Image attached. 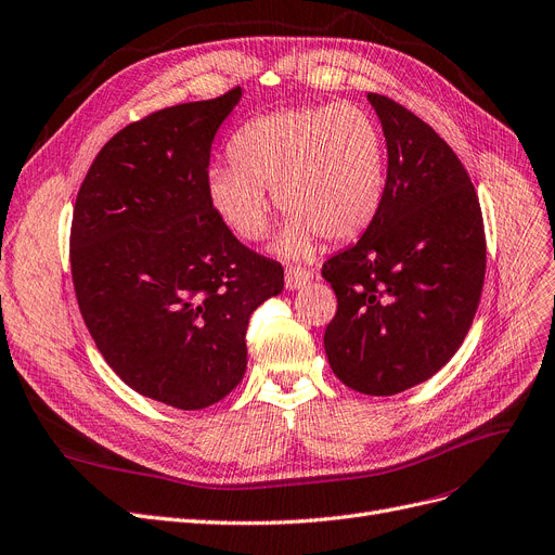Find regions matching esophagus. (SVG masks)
I'll list each match as a JSON object with an SVG mask.
<instances>
[{"mask_svg": "<svg viewBox=\"0 0 555 555\" xmlns=\"http://www.w3.org/2000/svg\"><path fill=\"white\" fill-rule=\"evenodd\" d=\"M311 279H313L311 272L299 270V267H291V270H285V288H288V291H299Z\"/></svg>", "mask_w": 555, "mask_h": 555, "instance_id": "esophagus-1", "label": "esophagus"}]
</instances>
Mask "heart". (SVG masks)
<instances>
[{"label":"heart","mask_w":555,"mask_h":555,"mask_svg":"<svg viewBox=\"0 0 555 555\" xmlns=\"http://www.w3.org/2000/svg\"><path fill=\"white\" fill-rule=\"evenodd\" d=\"M229 167H212L208 194L229 229L258 242L270 225V198L288 215L279 251L311 254L315 237L352 240L379 212L386 149L379 122L352 102L297 107L246 122L231 141Z\"/></svg>","instance_id":"obj_1"}]
</instances>
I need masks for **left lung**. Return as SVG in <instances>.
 <instances>
[{"mask_svg": "<svg viewBox=\"0 0 555 555\" xmlns=\"http://www.w3.org/2000/svg\"><path fill=\"white\" fill-rule=\"evenodd\" d=\"M386 137L379 212L322 264L338 311L324 332L334 375L396 396L439 373L480 304L487 246L480 203L453 149L396 100L367 93Z\"/></svg>", "mask_w": 555, "mask_h": 555, "instance_id": "left-lung-1", "label": "left lung"}]
</instances>
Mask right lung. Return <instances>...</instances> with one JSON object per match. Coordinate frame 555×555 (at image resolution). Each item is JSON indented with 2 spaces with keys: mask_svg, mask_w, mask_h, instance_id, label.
Returning <instances> with one entry per match:
<instances>
[{
  "mask_svg": "<svg viewBox=\"0 0 555 555\" xmlns=\"http://www.w3.org/2000/svg\"><path fill=\"white\" fill-rule=\"evenodd\" d=\"M240 98L235 87L130 122L73 210L75 295L100 354L137 393L184 412L242 382L249 318L283 291V267L246 249L208 194L212 141Z\"/></svg>",
  "mask_w": 555,
  "mask_h": 555,
  "instance_id": "obj_1",
  "label": "right lung"
}]
</instances>
